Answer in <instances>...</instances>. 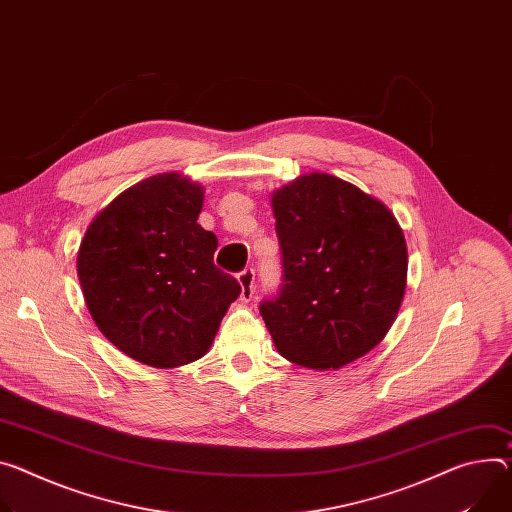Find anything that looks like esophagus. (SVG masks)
I'll return each instance as SVG.
<instances>
[{
    "label": "esophagus",
    "instance_id": "34e87169",
    "mask_svg": "<svg viewBox=\"0 0 512 512\" xmlns=\"http://www.w3.org/2000/svg\"><path fill=\"white\" fill-rule=\"evenodd\" d=\"M239 284H241V300L249 302L255 294V269L253 267H245L239 273Z\"/></svg>",
    "mask_w": 512,
    "mask_h": 512
}]
</instances>
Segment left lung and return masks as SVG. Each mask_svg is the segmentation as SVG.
I'll list each match as a JSON object with an SVG mask.
<instances>
[{"label":"left lung","mask_w":512,"mask_h":512,"mask_svg":"<svg viewBox=\"0 0 512 512\" xmlns=\"http://www.w3.org/2000/svg\"><path fill=\"white\" fill-rule=\"evenodd\" d=\"M282 288L259 312L286 359L339 369L374 349L404 298L408 251L394 214L353 183L310 173L271 196Z\"/></svg>","instance_id":"left-lung-1"}]
</instances>
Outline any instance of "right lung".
<instances>
[{"label":"right lung","mask_w":512,"mask_h":512,"mask_svg":"<svg viewBox=\"0 0 512 512\" xmlns=\"http://www.w3.org/2000/svg\"><path fill=\"white\" fill-rule=\"evenodd\" d=\"M204 188L179 173L122 192L85 230L77 275L87 310L128 357L177 367L210 349L235 277L214 265L218 239L198 224Z\"/></svg>","instance_id":"1"}]
</instances>
